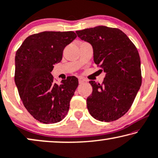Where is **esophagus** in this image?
<instances>
[{"instance_id": "34e87169", "label": "esophagus", "mask_w": 158, "mask_h": 158, "mask_svg": "<svg viewBox=\"0 0 158 158\" xmlns=\"http://www.w3.org/2000/svg\"><path fill=\"white\" fill-rule=\"evenodd\" d=\"M85 81V79H83V78H79V83L82 84Z\"/></svg>"}]
</instances>
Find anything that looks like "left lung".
Returning a JSON list of instances; mask_svg holds the SVG:
<instances>
[{"mask_svg": "<svg viewBox=\"0 0 158 158\" xmlns=\"http://www.w3.org/2000/svg\"><path fill=\"white\" fill-rule=\"evenodd\" d=\"M76 32L91 44L94 62L106 72L101 85L89 81L92 92L87 99L88 110L98 121H115L129 110L142 85L138 50L118 29L98 26Z\"/></svg>", "mask_w": 158, "mask_h": 158, "instance_id": "left-lung-1", "label": "left lung"}]
</instances>
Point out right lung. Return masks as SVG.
<instances>
[{"instance_id":"right-lung-1","label":"right lung","mask_w":158,"mask_h":158,"mask_svg":"<svg viewBox=\"0 0 158 158\" xmlns=\"http://www.w3.org/2000/svg\"><path fill=\"white\" fill-rule=\"evenodd\" d=\"M77 37L73 31H43L27 37L16 51L14 80L27 111L43 123L61 121L79 85L74 76L54 83L51 71L62 60L65 47Z\"/></svg>"}]
</instances>
